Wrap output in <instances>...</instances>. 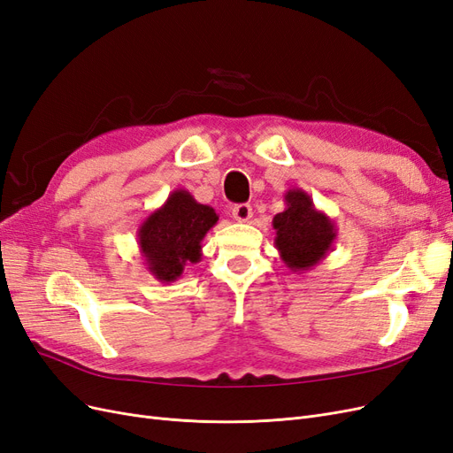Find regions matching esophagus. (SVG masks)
<instances>
[{"label": "esophagus", "instance_id": "esophagus-1", "mask_svg": "<svg viewBox=\"0 0 453 453\" xmlns=\"http://www.w3.org/2000/svg\"><path fill=\"white\" fill-rule=\"evenodd\" d=\"M232 217L240 223H247L253 217V208L249 204H238L232 208Z\"/></svg>", "mask_w": 453, "mask_h": 453}]
</instances>
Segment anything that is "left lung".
I'll return each instance as SVG.
<instances>
[{
  "mask_svg": "<svg viewBox=\"0 0 453 453\" xmlns=\"http://www.w3.org/2000/svg\"><path fill=\"white\" fill-rule=\"evenodd\" d=\"M287 208L273 217L275 247L280 260L292 272H307L334 249L337 226L303 189L285 193Z\"/></svg>",
  "mask_w": 453,
  "mask_h": 453,
  "instance_id": "left-lung-1",
  "label": "left lung"
}]
</instances>
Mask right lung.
I'll use <instances>...</instances> for the list:
<instances>
[{"mask_svg": "<svg viewBox=\"0 0 453 453\" xmlns=\"http://www.w3.org/2000/svg\"><path fill=\"white\" fill-rule=\"evenodd\" d=\"M219 221L211 206L200 204L185 189L168 195L138 226L136 240L148 272L161 283H174L187 264L202 257V240Z\"/></svg>", "mask_w": 453, "mask_h": 453, "instance_id": "right-lung-1", "label": "right lung"}]
</instances>
